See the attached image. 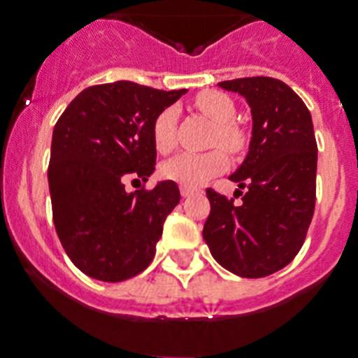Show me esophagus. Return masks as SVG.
Listing matches in <instances>:
<instances>
[{
  "mask_svg": "<svg viewBox=\"0 0 358 358\" xmlns=\"http://www.w3.org/2000/svg\"><path fill=\"white\" fill-rule=\"evenodd\" d=\"M180 193H182V196H184V198H189V196H191V194H194V189L185 187V185H182V187H180Z\"/></svg>",
  "mask_w": 358,
  "mask_h": 358,
  "instance_id": "34e87169",
  "label": "esophagus"
}]
</instances>
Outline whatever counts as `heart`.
<instances>
[{"label":"heart","instance_id":"heart-1","mask_svg":"<svg viewBox=\"0 0 358 358\" xmlns=\"http://www.w3.org/2000/svg\"><path fill=\"white\" fill-rule=\"evenodd\" d=\"M194 105L211 118L215 125L213 142L220 143L227 151L238 152L245 145L244 131L233 123L235 103L229 96L220 91H202L194 98ZM178 110L174 105L165 107L152 122V142L160 152H169L174 147V131H176ZM227 167V156L220 149L207 152H180L174 158L162 164L160 173L165 180H173L185 187H200L220 174Z\"/></svg>","mask_w":358,"mask_h":358}]
</instances>
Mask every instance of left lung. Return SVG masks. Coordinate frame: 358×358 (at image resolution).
<instances>
[{
  "instance_id": "left-lung-1",
  "label": "left lung",
  "mask_w": 358,
  "mask_h": 358,
  "mask_svg": "<svg viewBox=\"0 0 358 358\" xmlns=\"http://www.w3.org/2000/svg\"><path fill=\"white\" fill-rule=\"evenodd\" d=\"M218 85L242 94L253 114V138L231 180L235 198L211 187L203 240L227 271L262 278L299 255L317 200V140L311 114L289 85L269 76L238 78ZM245 193H241V189Z\"/></svg>"
}]
</instances>
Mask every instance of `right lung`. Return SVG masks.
<instances>
[{"label":"right lung","instance_id":"obj_1","mask_svg":"<svg viewBox=\"0 0 358 358\" xmlns=\"http://www.w3.org/2000/svg\"><path fill=\"white\" fill-rule=\"evenodd\" d=\"M185 92L133 82L92 85L54 125L49 164L54 227L72 264L91 278L123 282L152 262L180 189L167 180L127 193L123 182L151 176L152 122Z\"/></svg>","mask_w":358,"mask_h":358}]
</instances>
